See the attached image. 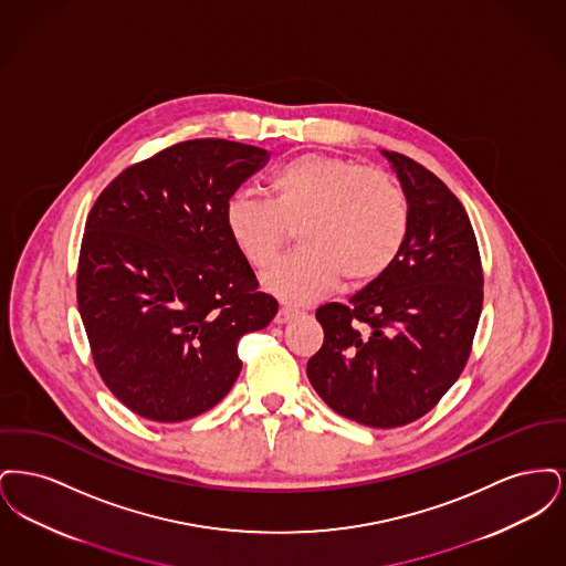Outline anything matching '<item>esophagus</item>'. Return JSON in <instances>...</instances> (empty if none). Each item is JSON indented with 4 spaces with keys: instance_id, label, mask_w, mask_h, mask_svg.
I'll return each mask as SVG.
<instances>
[{
    "instance_id": "34e87169",
    "label": "esophagus",
    "mask_w": 566,
    "mask_h": 566,
    "mask_svg": "<svg viewBox=\"0 0 566 566\" xmlns=\"http://www.w3.org/2000/svg\"><path fill=\"white\" fill-rule=\"evenodd\" d=\"M298 314H301V310L295 307V305H282L280 312H277V316H275V323H289L291 318H295Z\"/></svg>"
}]
</instances>
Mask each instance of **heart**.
<instances>
[{"label":"heart","mask_w":566,"mask_h":566,"mask_svg":"<svg viewBox=\"0 0 566 566\" xmlns=\"http://www.w3.org/2000/svg\"><path fill=\"white\" fill-rule=\"evenodd\" d=\"M227 229L243 259L270 270L295 231L301 250L265 275L273 295L310 301L344 280L371 284L397 261L409 229L401 185L381 169L305 153L268 178V199L235 195Z\"/></svg>","instance_id":"b5f03b06"}]
</instances>
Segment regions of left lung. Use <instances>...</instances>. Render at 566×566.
I'll use <instances>...</instances> for the list:
<instances>
[{
  "label": "left lung",
  "instance_id": "left-lung-1",
  "mask_svg": "<svg viewBox=\"0 0 566 566\" xmlns=\"http://www.w3.org/2000/svg\"><path fill=\"white\" fill-rule=\"evenodd\" d=\"M409 203L397 261L350 303L316 310L323 348L307 377L324 403L374 429L429 413L457 381L484 303L480 248L457 195L424 165L386 153Z\"/></svg>",
  "mask_w": 566,
  "mask_h": 566
}]
</instances>
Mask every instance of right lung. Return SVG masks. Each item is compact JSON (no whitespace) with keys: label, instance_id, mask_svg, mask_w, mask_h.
<instances>
[{"label":"right lung","instance_id":"add662e5","mask_svg":"<svg viewBox=\"0 0 566 566\" xmlns=\"http://www.w3.org/2000/svg\"><path fill=\"white\" fill-rule=\"evenodd\" d=\"M270 153L229 139L178 142L123 169L95 199L76 296L97 374L153 422L224 399L238 342L277 314L227 229V203Z\"/></svg>","mask_w":566,"mask_h":566}]
</instances>
